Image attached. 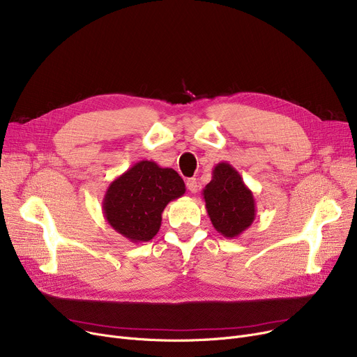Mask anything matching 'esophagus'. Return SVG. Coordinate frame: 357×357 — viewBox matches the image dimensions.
Wrapping results in <instances>:
<instances>
[{
	"instance_id": "esophagus-1",
	"label": "esophagus",
	"mask_w": 357,
	"mask_h": 357,
	"mask_svg": "<svg viewBox=\"0 0 357 357\" xmlns=\"http://www.w3.org/2000/svg\"><path fill=\"white\" fill-rule=\"evenodd\" d=\"M186 188H188L192 194H195L198 191V182L195 178H190L188 181H186Z\"/></svg>"
}]
</instances>
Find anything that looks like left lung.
Segmentation results:
<instances>
[{
	"label": "left lung",
	"mask_w": 357,
	"mask_h": 357,
	"mask_svg": "<svg viewBox=\"0 0 357 357\" xmlns=\"http://www.w3.org/2000/svg\"><path fill=\"white\" fill-rule=\"evenodd\" d=\"M202 195L214 229L224 237H238L255 221L253 192L227 162L214 166L213 179L202 190Z\"/></svg>",
	"instance_id": "obj_1"
}]
</instances>
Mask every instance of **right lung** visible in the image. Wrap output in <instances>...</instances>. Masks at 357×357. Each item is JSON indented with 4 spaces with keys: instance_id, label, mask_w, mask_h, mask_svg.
<instances>
[{
    "instance_id": "add662e5",
    "label": "right lung",
    "mask_w": 357,
    "mask_h": 357,
    "mask_svg": "<svg viewBox=\"0 0 357 357\" xmlns=\"http://www.w3.org/2000/svg\"><path fill=\"white\" fill-rule=\"evenodd\" d=\"M185 183L172 167L140 160L116 178L102 199L109 226L131 243L152 240L166 205L185 194Z\"/></svg>"
}]
</instances>
